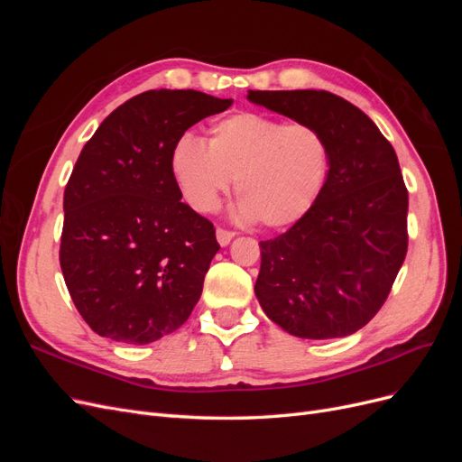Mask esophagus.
<instances>
[{"label":"esophagus","mask_w":462,"mask_h":462,"mask_svg":"<svg viewBox=\"0 0 462 462\" xmlns=\"http://www.w3.org/2000/svg\"><path fill=\"white\" fill-rule=\"evenodd\" d=\"M216 236H217V243L221 245V246H227L231 241H233V236H235V233L233 231H227V229H217L216 231Z\"/></svg>","instance_id":"obj_1"}]
</instances>
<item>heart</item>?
Masks as SVG:
<instances>
[{"mask_svg": "<svg viewBox=\"0 0 462 462\" xmlns=\"http://www.w3.org/2000/svg\"><path fill=\"white\" fill-rule=\"evenodd\" d=\"M329 167L331 146L316 125L253 111L212 123L208 143L180 136L171 152L173 177L190 208L214 212L236 179V216L265 227H285L309 214Z\"/></svg>", "mask_w": 462, "mask_h": 462, "instance_id": "heart-1", "label": "heart"}]
</instances>
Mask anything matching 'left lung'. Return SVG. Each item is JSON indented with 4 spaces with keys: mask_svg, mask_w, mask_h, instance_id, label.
Here are the masks:
<instances>
[{
    "mask_svg": "<svg viewBox=\"0 0 462 462\" xmlns=\"http://www.w3.org/2000/svg\"><path fill=\"white\" fill-rule=\"evenodd\" d=\"M248 100L316 125L331 146L328 183L309 214L260 243L258 302L295 337H345L382 309L407 256L397 153L365 111L331 92L250 90Z\"/></svg>",
    "mask_w": 462,
    "mask_h": 462,
    "instance_id": "left-lung-1",
    "label": "left lung"
}]
</instances>
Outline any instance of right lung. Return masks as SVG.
I'll return each instance as SVG.
<instances>
[{
  "label": "right lung",
  "mask_w": 462,
  "mask_h": 462,
  "mask_svg": "<svg viewBox=\"0 0 462 462\" xmlns=\"http://www.w3.org/2000/svg\"><path fill=\"white\" fill-rule=\"evenodd\" d=\"M233 100L148 90L102 121L63 194L60 263L79 314L102 337L146 345L179 329L219 245L180 202L171 152L194 123Z\"/></svg>",
  "instance_id": "right-lung-1"
}]
</instances>
